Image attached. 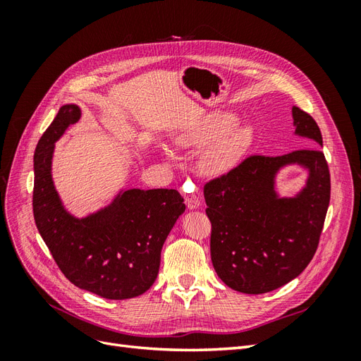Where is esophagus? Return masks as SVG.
I'll list each match as a JSON object with an SVG mask.
<instances>
[{"label":"esophagus","instance_id":"obj_1","mask_svg":"<svg viewBox=\"0 0 361 361\" xmlns=\"http://www.w3.org/2000/svg\"><path fill=\"white\" fill-rule=\"evenodd\" d=\"M185 204H187V207L188 209H197V207L200 206V199H199V195H195V194H187L185 195Z\"/></svg>","mask_w":361,"mask_h":361}]
</instances>
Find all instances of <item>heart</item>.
<instances>
[{"label":"heart","instance_id":"heart-1","mask_svg":"<svg viewBox=\"0 0 361 361\" xmlns=\"http://www.w3.org/2000/svg\"><path fill=\"white\" fill-rule=\"evenodd\" d=\"M235 123L236 116L214 113L179 130L174 143L183 149H199L212 143L202 154L199 170L203 176L220 178L244 159L255 140L253 128L248 125L233 128Z\"/></svg>","mask_w":361,"mask_h":361}]
</instances>
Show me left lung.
Returning <instances> with one entry per match:
<instances>
[{"label": "left lung", "mask_w": 361, "mask_h": 361, "mask_svg": "<svg viewBox=\"0 0 361 361\" xmlns=\"http://www.w3.org/2000/svg\"><path fill=\"white\" fill-rule=\"evenodd\" d=\"M295 135L316 149L283 157H250L204 185L212 224L211 259L228 288L257 295L286 285L309 265L330 203V171L321 152L322 135L313 117L292 108ZM298 165L308 173L292 198L276 188L278 173Z\"/></svg>", "instance_id": "1"}]
</instances>
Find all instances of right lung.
<instances>
[{
  "label": "right lung",
  "mask_w": 361,
  "mask_h": 361,
  "mask_svg": "<svg viewBox=\"0 0 361 361\" xmlns=\"http://www.w3.org/2000/svg\"><path fill=\"white\" fill-rule=\"evenodd\" d=\"M81 117L63 105L35 152L32 212L37 231L69 281L106 300L145 293L157 280L161 250L185 204L176 190H120L99 211L75 216L52 180L56 143Z\"/></svg>",
  "instance_id": "obj_1"
}]
</instances>
